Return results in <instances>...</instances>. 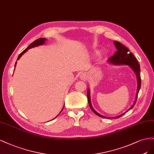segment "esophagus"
I'll return each mask as SVG.
<instances>
[{"label": "esophagus", "mask_w": 154, "mask_h": 154, "mask_svg": "<svg viewBox=\"0 0 154 154\" xmlns=\"http://www.w3.org/2000/svg\"><path fill=\"white\" fill-rule=\"evenodd\" d=\"M80 77L82 80L86 81L88 79V75L86 73H83L80 75Z\"/></svg>", "instance_id": "obj_1"}]
</instances>
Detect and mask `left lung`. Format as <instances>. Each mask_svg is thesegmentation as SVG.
Masks as SVG:
<instances>
[{
	"mask_svg": "<svg viewBox=\"0 0 154 154\" xmlns=\"http://www.w3.org/2000/svg\"><path fill=\"white\" fill-rule=\"evenodd\" d=\"M114 45H115L116 48H117V51L115 53L113 56H112L110 58L108 59V61L109 63L112 64L114 65H128L130 66V68L134 70V72L136 74V77H137V93H136V96H135V100L132 106H131L128 110H130V109L132 108L134 105L136 103V100H137V95L139 94V90L140 88V85H141V79H140V65L138 63V61L136 59V58L133 55V54L130 51V50L127 48L126 46H125L123 45L118 41H114ZM87 97H88V104L90 108L91 109V110L93 111L97 116H98L99 117H101L103 118H108V119H116V118H119L121 116L126 113H124L121 114V115L117 116V117H107L103 116L100 114L98 113L97 112L95 109L93 108L91 106V100H90V90H88L87 91ZM127 111V112H128Z\"/></svg>",
	"mask_w": 154,
	"mask_h": 154,
	"instance_id": "left-lung-1",
	"label": "left lung"
}]
</instances>
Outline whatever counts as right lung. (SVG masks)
<instances>
[{
    "instance_id": "1",
    "label": "right lung",
    "mask_w": 154,
    "mask_h": 154,
    "mask_svg": "<svg viewBox=\"0 0 154 154\" xmlns=\"http://www.w3.org/2000/svg\"><path fill=\"white\" fill-rule=\"evenodd\" d=\"M46 40V39L45 38H39L37 39L36 41H35L34 42H33L27 48H26V49H25L23 52H22L21 54L19 55L18 58H17V60H18L21 57V56L23 55L24 54V53H26V51H28V50L30 49V48H33V47H35V46H40V45H44V44L45 43ZM16 64H17V62L15 63V66H16ZM63 109H62V110H61V112L63 111ZM56 117H55V118H56ZM55 118H54V119H55Z\"/></svg>"
}]
</instances>
